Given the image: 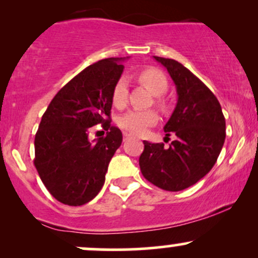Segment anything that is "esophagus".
<instances>
[{
    "instance_id": "esophagus-1",
    "label": "esophagus",
    "mask_w": 258,
    "mask_h": 258,
    "mask_svg": "<svg viewBox=\"0 0 258 258\" xmlns=\"http://www.w3.org/2000/svg\"><path fill=\"white\" fill-rule=\"evenodd\" d=\"M130 138H132V136L130 135V133H127V132L123 133V141H127V139H130Z\"/></svg>"
}]
</instances>
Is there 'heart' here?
I'll list each match as a JSON object with an SVG mask.
<instances>
[{
  "label": "heart",
  "instance_id": "obj_1",
  "mask_svg": "<svg viewBox=\"0 0 258 258\" xmlns=\"http://www.w3.org/2000/svg\"><path fill=\"white\" fill-rule=\"evenodd\" d=\"M138 81L150 90L154 96H162L167 91L168 82L162 72L154 68L144 69L138 73ZM127 82L125 79H119L112 88V103L116 108H123L127 104ZM156 104L164 106V100L156 99ZM158 114L153 110H131L120 117V126L133 135H143L147 128L158 122Z\"/></svg>",
  "mask_w": 258,
  "mask_h": 258
}]
</instances>
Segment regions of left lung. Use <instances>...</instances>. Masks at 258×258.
<instances>
[{"instance_id": "1", "label": "left lung", "mask_w": 258, "mask_h": 258, "mask_svg": "<svg viewBox=\"0 0 258 258\" xmlns=\"http://www.w3.org/2000/svg\"><path fill=\"white\" fill-rule=\"evenodd\" d=\"M176 85L177 105L164 127L174 135L170 147L144 141L139 167L144 178L168 191L195 184L211 171L226 139V119L207 86L177 60L154 57Z\"/></svg>"}]
</instances>
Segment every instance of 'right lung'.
Listing matches in <instances>:
<instances>
[{"label": "right lung", "instance_id": "right-lung-1", "mask_svg": "<svg viewBox=\"0 0 258 258\" xmlns=\"http://www.w3.org/2000/svg\"><path fill=\"white\" fill-rule=\"evenodd\" d=\"M122 60L102 59L82 70L55 94L41 119L34 164L47 190L65 205H84L99 193L121 146L122 133L110 126V110ZM100 123L108 132L90 142V127Z\"/></svg>", "mask_w": 258, "mask_h": 258}]
</instances>
